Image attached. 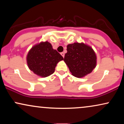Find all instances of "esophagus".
Returning <instances> with one entry per match:
<instances>
[{
	"instance_id": "esophagus-1",
	"label": "esophagus",
	"mask_w": 124,
	"mask_h": 124,
	"mask_svg": "<svg viewBox=\"0 0 124 124\" xmlns=\"http://www.w3.org/2000/svg\"><path fill=\"white\" fill-rule=\"evenodd\" d=\"M60 54H61V55H62V57H64V56H65V54H64V52H61Z\"/></svg>"
}]
</instances>
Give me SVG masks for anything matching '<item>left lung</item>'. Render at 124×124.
<instances>
[{
    "label": "left lung",
    "mask_w": 124,
    "mask_h": 124,
    "mask_svg": "<svg viewBox=\"0 0 124 124\" xmlns=\"http://www.w3.org/2000/svg\"><path fill=\"white\" fill-rule=\"evenodd\" d=\"M67 50L64 61L74 77H84L95 68L96 54L91 47L83 43H74L68 45Z\"/></svg>",
    "instance_id": "left-lung-1"
}]
</instances>
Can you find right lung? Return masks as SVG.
<instances>
[{"label":"right lung","mask_w":124,"mask_h":124,"mask_svg":"<svg viewBox=\"0 0 124 124\" xmlns=\"http://www.w3.org/2000/svg\"><path fill=\"white\" fill-rule=\"evenodd\" d=\"M64 59L48 42L34 46L28 52L26 60L30 70L42 77L53 74L57 62Z\"/></svg>","instance_id":"obj_1"}]
</instances>
